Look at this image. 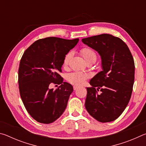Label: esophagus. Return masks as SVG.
Segmentation results:
<instances>
[{
	"mask_svg": "<svg viewBox=\"0 0 146 146\" xmlns=\"http://www.w3.org/2000/svg\"><path fill=\"white\" fill-rule=\"evenodd\" d=\"M77 89H78V87H77V86H73V90H75V91L77 90Z\"/></svg>",
	"mask_w": 146,
	"mask_h": 146,
	"instance_id": "obj_1",
	"label": "esophagus"
}]
</instances>
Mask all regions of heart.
I'll list each match as a JSON object with an SVG mask.
<instances>
[{
	"instance_id": "1",
	"label": "heart",
	"mask_w": 146,
	"mask_h": 146,
	"mask_svg": "<svg viewBox=\"0 0 146 146\" xmlns=\"http://www.w3.org/2000/svg\"><path fill=\"white\" fill-rule=\"evenodd\" d=\"M80 52L88 63L95 62L97 60V53L93 49L86 47V48H83L81 49ZM71 56H72V54L71 52H69L64 56L63 60V66L64 68H66L68 66ZM88 75L86 73L81 72H74L70 73L68 76V80L69 82H70L73 85L80 86L85 82V80L88 78Z\"/></svg>"
}]
</instances>
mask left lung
<instances>
[{
  "label": "left lung",
  "mask_w": 146,
  "mask_h": 146,
  "mask_svg": "<svg viewBox=\"0 0 146 146\" xmlns=\"http://www.w3.org/2000/svg\"><path fill=\"white\" fill-rule=\"evenodd\" d=\"M82 41L99 53L102 71L91 79L87 88L85 107L100 122L117 119L127 106L135 80V62L124 42L110 34L82 38ZM100 90L101 93H98Z\"/></svg>",
  "instance_id": "8db88e82"
}]
</instances>
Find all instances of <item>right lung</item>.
Returning <instances> with one entry per match:
<instances>
[{
  "label": "right lung",
  "mask_w": 146,
  "mask_h": 146,
  "mask_svg": "<svg viewBox=\"0 0 146 146\" xmlns=\"http://www.w3.org/2000/svg\"><path fill=\"white\" fill-rule=\"evenodd\" d=\"M79 40L47 37L35 42L24 51L19 68L21 99L29 114L37 122H53L66 110L73 86L60 75L64 56ZM51 83L61 85L55 90Z\"/></svg>",
  "instance_id": "obj_1"
}]
</instances>
